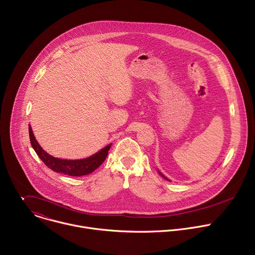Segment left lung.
<instances>
[{
    "instance_id": "1",
    "label": "left lung",
    "mask_w": 255,
    "mask_h": 255,
    "mask_svg": "<svg viewBox=\"0 0 255 255\" xmlns=\"http://www.w3.org/2000/svg\"><path fill=\"white\" fill-rule=\"evenodd\" d=\"M159 173H160V172H159ZM160 174H161V173H160ZM161 176H163V175H162V174H161ZM163 177H164V176H163ZM164 178H165V177H164Z\"/></svg>"
}]
</instances>
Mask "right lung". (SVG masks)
Instances as JSON below:
<instances>
[{
  "label": "right lung",
  "mask_w": 255,
  "mask_h": 255,
  "mask_svg": "<svg viewBox=\"0 0 255 255\" xmlns=\"http://www.w3.org/2000/svg\"><path fill=\"white\" fill-rule=\"evenodd\" d=\"M29 137H30V142L33 149L35 150L36 153H37L39 158L44 162V164L47 167H49L51 170L55 172H60V173H64L72 176L86 175L96 170L104 162V160L108 155V151L111 147V144H109L108 146L104 147L98 153L88 158H84L80 160H66V159L55 158L49 155L47 152H45L38 144V142L36 141L30 126H29Z\"/></svg>",
  "instance_id": "right-lung-1"
}]
</instances>
